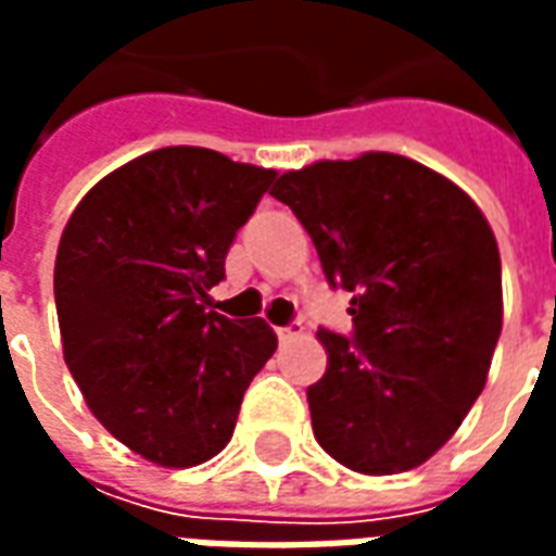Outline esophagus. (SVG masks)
Masks as SVG:
<instances>
[{"mask_svg":"<svg viewBox=\"0 0 556 556\" xmlns=\"http://www.w3.org/2000/svg\"><path fill=\"white\" fill-rule=\"evenodd\" d=\"M301 333H303V325H301V321H291V325H286V327H277L279 342H289V339L301 337Z\"/></svg>","mask_w":556,"mask_h":556,"instance_id":"obj_1","label":"esophagus"}]
</instances>
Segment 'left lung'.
<instances>
[{
	"label": "left lung",
	"instance_id": "8db88e82",
	"mask_svg": "<svg viewBox=\"0 0 556 556\" xmlns=\"http://www.w3.org/2000/svg\"><path fill=\"white\" fill-rule=\"evenodd\" d=\"M274 199L309 231L351 337L318 330L306 390L315 441L369 477L422 465L462 426L501 339V253L473 199L387 151L279 175Z\"/></svg>",
	"mask_w": 556,
	"mask_h": 556
}]
</instances>
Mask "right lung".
<instances>
[{"instance_id":"1","label":"right lung","mask_w":556,"mask_h":556,"mask_svg":"<svg viewBox=\"0 0 556 556\" xmlns=\"http://www.w3.org/2000/svg\"><path fill=\"white\" fill-rule=\"evenodd\" d=\"M274 178L211 148H160L94 184L62 231L53 289L67 369L103 429L154 465L217 455L277 351L262 318L207 309Z\"/></svg>"}]
</instances>
